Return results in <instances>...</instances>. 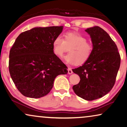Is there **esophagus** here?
Segmentation results:
<instances>
[{
	"label": "esophagus",
	"mask_w": 127,
	"mask_h": 127,
	"mask_svg": "<svg viewBox=\"0 0 127 127\" xmlns=\"http://www.w3.org/2000/svg\"><path fill=\"white\" fill-rule=\"evenodd\" d=\"M68 73L69 74H71L73 73V71H72L71 68H68Z\"/></svg>",
	"instance_id": "obj_1"
}]
</instances>
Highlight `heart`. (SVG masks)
<instances>
[{
    "mask_svg": "<svg viewBox=\"0 0 127 127\" xmlns=\"http://www.w3.org/2000/svg\"><path fill=\"white\" fill-rule=\"evenodd\" d=\"M52 45L54 54L59 58H62L69 48V54L64 57V60L69 64L82 65L85 63L91 57L93 51V45L87 42L86 38L77 33H67L64 38L58 35L54 39Z\"/></svg>",
    "mask_w": 127,
    "mask_h": 127,
    "instance_id": "1",
    "label": "heart"
}]
</instances>
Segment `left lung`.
I'll use <instances>...</instances> for the list:
<instances>
[{
  "label": "left lung",
  "instance_id": "obj_1",
  "mask_svg": "<svg viewBox=\"0 0 127 127\" xmlns=\"http://www.w3.org/2000/svg\"><path fill=\"white\" fill-rule=\"evenodd\" d=\"M85 32L91 38L93 51L88 62L72 69L80 77L79 83L72 88L78 96L93 100L106 95L113 88L120 56L115 43L101 28L95 26Z\"/></svg>",
  "mask_w": 127,
  "mask_h": 127
}]
</instances>
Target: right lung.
I'll use <instances>...</instances> for the list:
<instances>
[{
    "instance_id": "1",
    "label": "right lung",
    "mask_w": 127,
    "mask_h": 127,
    "mask_svg": "<svg viewBox=\"0 0 127 127\" xmlns=\"http://www.w3.org/2000/svg\"><path fill=\"white\" fill-rule=\"evenodd\" d=\"M63 27H35L20 34L9 52V71L15 85L27 97L49 93L56 77L67 67L53 51V42Z\"/></svg>"
}]
</instances>
